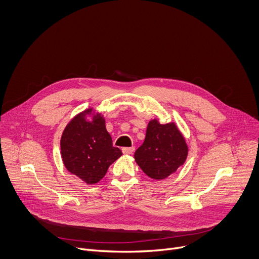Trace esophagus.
Segmentation results:
<instances>
[{
	"instance_id": "34e87169",
	"label": "esophagus",
	"mask_w": 259,
	"mask_h": 259,
	"mask_svg": "<svg viewBox=\"0 0 259 259\" xmlns=\"http://www.w3.org/2000/svg\"><path fill=\"white\" fill-rule=\"evenodd\" d=\"M122 152L124 155H131L134 152V147H123Z\"/></svg>"
}]
</instances>
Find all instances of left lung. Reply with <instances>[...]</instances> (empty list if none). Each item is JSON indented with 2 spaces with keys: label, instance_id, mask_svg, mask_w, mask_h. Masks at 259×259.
<instances>
[{
  "label": "left lung",
  "instance_id": "1",
  "mask_svg": "<svg viewBox=\"0 0 259 259\" xmlns=\"http://www.w3.org/2000/svg\"><path fill=\"white\" fill-rule=\"evenodd\" d=\"M189 147L174 123L149 122L143 143L134 154L141 170L153 179L161 180L173 174L187 160Z\"/></svg>",
  "mask_w": 259,
  "mask_h": 259
}]
</instances>
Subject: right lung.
<instances>
[{
	"mask_svg": "<svg viewBox=\"0 0 259 259\" xmlns=\"http://www.w3.org/2000/svg\"><path fill=\"white\" fill-rule=\"evenodd\" d=\"M88 115L92 116L90 121L87 120ZM60 149L67 171L87 184L101 180L108 167L122 156L121 150L113 145L103 116L95 114L93 108L70 120L63 130Z\"/></svg>",
	"mask_w": 259,
	"mask_h": 259,
	"instance_id": "1",
	"label": "right lung"
}]
</instances>
